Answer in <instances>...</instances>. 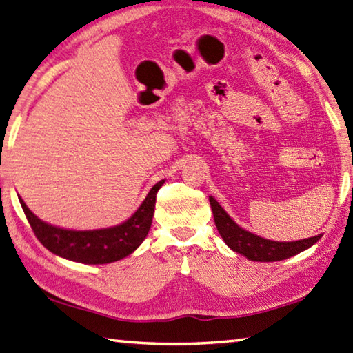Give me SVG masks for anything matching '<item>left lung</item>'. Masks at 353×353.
<instances>
[{
  "mask_svg": "<svg viewBox=\"0 0 353 353\" xmlns=\"http://www.w3.org/2000/svg\"><path fill=\"white\" fill-rule=\"evenodd\" d=\"M210 203L214 214V222H216L220 236L225 240V243L246 259L254 261H279L292 257L301 251L307 250L321 236L296 240V241H274L261 239L255 234L240 228L234 220L228 216L226 211L219 205L216 199L210 197Z\"/></svg>",
  "mask_w": 353,
  "mask_h": 353,
  "instance_id": "obj_1",
  "label": "left lung"
}]
</instances>
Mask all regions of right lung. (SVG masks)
I'll use <instances>...</instances> for the list:
<instances>
[{
	"label": "right lung",
	"instance_id": "add662e5",
	"mask_svg": "<svg viewBox=\"0 0 353 353\" xmlns=\"http://www.w3.org/2000/svg\"><path fill=\"white\" fill-rule=\"evenodd\" d=\"M162 185L163 181L157 182L151 188L139 210L127 222L107 228V230H62V228L52 226L39 220L27 208L23 199H19V202L34 236L48 251L62 259L78 261V263L105 265L127 257L147 237L151 222H153L156 194Z\"/></svg>",
	"mask_w": 353,
	"mask_h": 353
}]
</instances>
